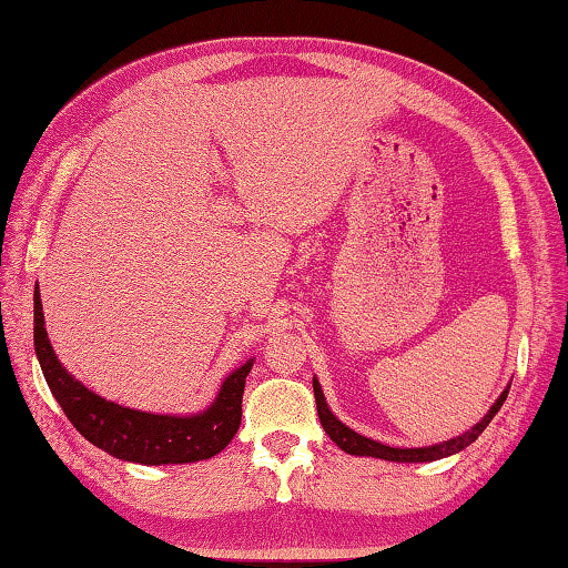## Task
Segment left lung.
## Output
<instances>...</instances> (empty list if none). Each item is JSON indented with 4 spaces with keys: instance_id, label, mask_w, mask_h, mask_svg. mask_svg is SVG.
Here are the masks:
<instances>
[{
    "instance_id": "left-lung-1",
    "label": "left lung",
    "mask_w": 568,
    "mask_h": 568,
    "mask_svg": "<svg viewBox=\"0 0 568 568\" xmlns=\"http://www.w3.org/2000/svg\"><path fill=\"white\" fill-rule=\"evenodd\" d=\"M313 393H315V406H318V418L323 423L325 434L331 436L333 444H338L341 450L345 454H353V456H373V458H383V460H398V464H420V460H438V458H446V456H454L458 450H464L466 446L474 444V440L484 434L488 423L494 420V416L498 410H501L504 400L508 396V390H504L498 400L491 406V410L486 413L484 420L476 423L474 428L466 430L464 436L458 438H450L446 444H436V446H426V448H390L386 444H378V440H371L361 434H355L353 428L345 426L338 418L333 416L328 403L323 398V390H321V383L313 378Z\"/></svg>"
}]
</instances>
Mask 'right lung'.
<instances>
[{"label":"right lung","mask_w":568,"mask_h":568,"mask_svg":"<svg viewBox=\"0 0 568 568\" xmlns=\"http://www.w3.org/2000/svg\"><path fill=\"white\" fill-rule=\"evenodd\" d=\"M34 351L52 396L72 426L114 458L130 464H192L220 454L240 428L243 390L253 361L225 378L217 398L197 416H155L100 398L62 368L47 338L40 291H34Z\"/></svg>","instance_id":"1"}]
</instances>
